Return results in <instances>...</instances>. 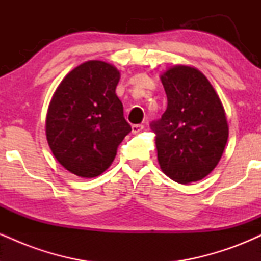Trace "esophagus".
<instances>
[{"instance_id":"obj_1","label":"esophagus","mask_w":261,"mask_h":261,"mask_svg":"<svg viewBox=\"0 0 261 261\" xmlns=\"http://www.w3.org/2000/svg\"><path fill=\"white\" fill-rule=\"evenodd\" d=\"M142 130H143V125H141V124L133 125V133L134 134H139L140 131H142Z\"/></svg>"}]
</instances>
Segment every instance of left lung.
<instances>
[{
	"label": "left lung",
	"mask_w": 261,
	"mask_h": 261,
	"mask_svg": "<svg viewBox=\"0 0 261 261\" xmlns=\"http://www.w3.org/2000/svg\"><path fill=\"white\" fill-rule=\"evenodd\" d=\"M168 106L151 122L161 169L181 184L201 180L222 157L228 124L214 87L199 70L174 66L161 76Z\"/></svg>",
	"instance_id": "8db88e82"
}]
</instances>
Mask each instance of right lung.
Instances as JSON below:
<instances>
[{
  "mask_svg": "<svg viewBox=\"0 0 261 261\" xmlns=\"http://www.w3.org/2000/svg\"><path fill=\"white\" fill-rule=\"evenodd\" d=\"M119 80L114 66L93 60L73 68L56 89L46 115V139L68 172L100 175L131 131L115 94Z\"/></svg>",
  "mask_w": 261,
  "mask_h": 261,
  "instance_id": "obj_1",
  "label": "right lung"
}]
</instances>
